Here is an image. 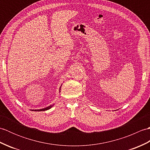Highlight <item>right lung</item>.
Here are the masks:
<instances>
[{
  "label": "right lung",
  "mask_w": 150,
  "mask_h": 150,
  "mask_svg": "<svg viewBox=\"0 0 150 150\" xmlns=\"http://www.w3.org/2000/svg\"><path fill=\"white\" fill-rule=\"evenodd\" d=\"M61 86H62V84H61ZM61 86H60V87L59 88V93L60 92V88H61ZM53 105L54 104H51L50 106H47V107H46V108H42V109H39V110H31V111H42L48 110L50 109V108H52L53 106Z\"/></svg>",
  "instance_id": "right-lung-1"
}]
</instances>
